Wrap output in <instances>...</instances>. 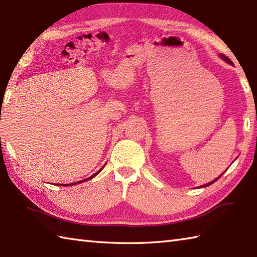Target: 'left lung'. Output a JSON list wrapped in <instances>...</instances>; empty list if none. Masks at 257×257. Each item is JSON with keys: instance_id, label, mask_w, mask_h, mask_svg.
Returning <instances> with one entry per match:
<instances>
[{"instance_id": "left-lung-1", "label": "left lung", "mask_w": 257, "mask_h": 257, "mask_svg": "<svg viewBox=\"0 0 257 257\" xmlns=\"http://www.w3.org/2000/svg\"><path fill=\"white\" fill-rule=\"evenodd\" d=\"M220 57H221L222 59H224V61H225V62H227L228 64H232V61H231V59L228 58V57H226L225 55H223V54H220ZM222 174H223V173H222ZM222 174H221V176H222ZM221 176H220V177H221ZM220 177H219V178H216L215 180H213V181H212V182H210V183H206V184H204V185H202V188L207 187V185H210V184H212V183H214L217 179H220Z\"/></svg>"}]
</instances>
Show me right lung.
Listing matches in <instances>:
<instances>
[{"instance_id":"right-lung-1","label":"right lung","mask_w":257,"mask_h":257,"mask_svg":"<svg viewBox=\"0 0 257 257\" xmlns=\"http://www.w3.org/2000/svg\"><path fill=\"white\" fill-rule=\"evenodd\" d=\"M102 169H103V167H102V168L100 169V170H99V171H97V172H96L95 174H92V176H90L89 178H87V179H85V180H81V181H79V182H77V183H80V182H84V181H87V180H90V179H92V178H94L95 176H97V174H98V173H99V172H100V171L102 170ZM70 184H72V183H70ZM74 184H76V183H74ZM63 185H64V184H63ZM65 185H66V184H65ZM67 185H68V184H67ZM72 185H73V184H72Z\"/></svg>"}]
</instances>
